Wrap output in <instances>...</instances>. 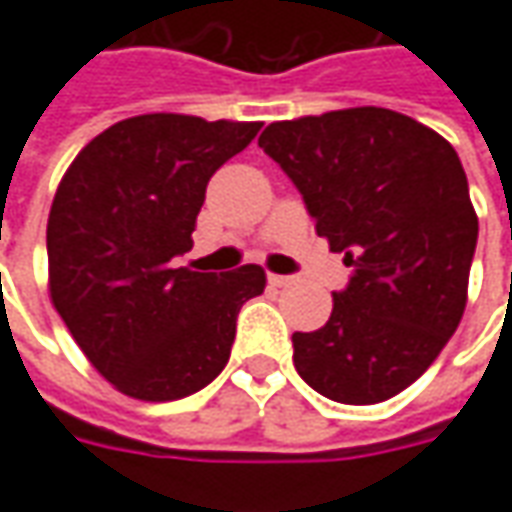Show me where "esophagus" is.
Masks as SVG:
<instances>
[{"instance_id":"obj_1","label":"esophagus","mask_w":512,"mask_h":512,"mask_svg":"<svg viewBox=\"0 0 512 512\" xmlns=\"http://www.w3.org/2000/svg\"><path fill=\"white\" fill-rule=\"evenodd\" d=\"M269 283L277 286V289H283V286H291V283H294V277H289V274H269Z\"/></svg>"}]
</instances>
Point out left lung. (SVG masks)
I'll return each mask as SVG.
<instances>
[{
  "mask_svg": "<svg viewBox=\"0 0 512 512\" xmlns=\"http://www.w3.org/2000/svg\"><path fill=\"white\" fill-rule=\"evenodd\" d=\"M257 144L354 269L326 326L291 334L297 374L343 405L397 397L465 314L479 218L459 155L385 107L274 121Z\"/></svg>",
  "mask_w": 512,
  "mask_h": 512,
  "instance_id": "left-lung-1",
  "label": "left lung"
}]
</instances>
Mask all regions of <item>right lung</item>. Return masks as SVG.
<instances>
[{
    "label": "right lung",
    "mask_w": 512,
    "mask_h": 512,
    "mask_svg": "<svg viewBox=\"0 0 512 512\" xmlns=\"http://www.w3.org/2000/svg\"><path fill=\"white\" fill-rule=\"evenodd\" d=\"M260 121L150 113L96 135L64 172L47 218L50 300L84 357L121 394L169 402L229 362L238 311L266 272L175 269L206 184Z\"/></svg>",
    "instance_id": "1"
}]
</instances>
